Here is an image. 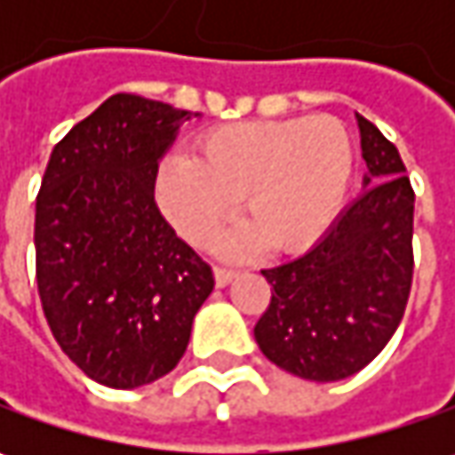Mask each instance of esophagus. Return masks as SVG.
Returning a JSON list of instances; mask_svg holds the SVG:
<instances>
[{"mask_svg": "<svg viewBox=\"0 0 455 455\" xmlns=\"http://www.w3.org/2000/svg\"><path fill=\"white\" fill-rule=\"evenodd\" d=\"M233 278H235V271H230V268H215V286L218 289H225Z\"/></svg>", "mask_w": 455, "mask_h": 455, "instance_id": "1", "label": "esophagus"}]
</instances>
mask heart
I'll use <instances>...</instances> for the list:
<instances>
[{
	"instance_id": "b5f03b06",
	"label": "heart",
	"mask_w": 455,
	"mask_h": 455,
	"mask_svg": "<svg viewBox=\"0 0 455 455\" xmlns=\"http://www.w3.org/2000/svg\"><path fill=\"white\" fill-rule=\"evenodd\" d=\"M355 139L334 116L230 124L204 133L197 159L169 154L156 172V200L174 230L207 245L235 215L251 218L220 243L228 255H251L271 240L301 251L329 230L355 174Z\"/></svg>"
}]
</instances>
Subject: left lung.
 <instances>
[{"label":"left lung","mask_w":455,"mask_h":455,"mask_svg":"<svg viewBox=\"0 0 455 455\" xmlns=\"http://www.w3.org/2000/svg\"><path fill=\"white\" fill-rule=\"evenodd\" d=\"M362 192L301 258L266 268L271 304L255 323L260 352L311 382L352 377L385 349L412 283V195L405 164L357 114Z\"/></svg>","instance_id":"left-lung-1"}]
</instances>
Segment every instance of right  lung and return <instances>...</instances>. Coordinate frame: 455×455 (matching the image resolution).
Masks as SVG:
<instances>
[{"instance_id":"add662e5","label":"right lung","mask_w":455,"mask_h":455,"mask_svg":"<svg viewBox=\"0 0 455 455\" xmlns=\"http://www.w3.org/2000/svg\"><path fill=\"white\" fill-rule=\"evenodd\" d=\"M189 118L116 93L65 133L44 169L35 207L44 319L62 352L114 390L172 372L215 289L154 202L159 162Z\"/></svg>"}]
</instances>
